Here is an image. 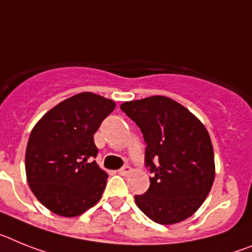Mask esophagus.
I'll list each match as a JSON object with an SVG mask.
<instances>
[{
	"instance_id": "obj_1",
	"label": "esophagus",
	"mask_w": 252,
	"mask_h": 252,
	"mask_svg": "<svg viewBox=\"0 0 252 252\" xmlns=\"http://www.w3.org/2000/svg\"><path fill=\"white\" fill-rule=\"evenodd\" d=\"M118 172H119V175H122V176H126V175H129L130 172H132V167H130V166H128V165H126V166H123V167L120 168Z\"/></svg>"
}]
</instances>
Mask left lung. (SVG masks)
<instances>
[{
	"label": "left lung",
	"mask_w": 252,
	"mask_h": 252,
	"mask_svg": "<svg viewBox=\"0 0 252 252\" xmlns=\"http://www.w3.org/2000/svg\"><path fill=\"white\" fill-rule=\"evenodd\" d=\"M120 109L141 128L153 178L135 204L153 222L174 224L198 211L213 185L209 133L194 114L166 96L126 101Z\"/></svg>",
	"instance_id": "8db88e82"
}]
</instances>
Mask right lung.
<instances>
[{
    "label": "right lung",
    "mask_w": 252,
    "mask_h": 252,
    "mask_svg": "<svg viewBox=\"0 0 252 252\" xmlns=\"http://www.w3.org/2000/svg\"><path fill=\"white\" fill-rule=\"evenodd\" d=\"M115 102L93 93L63 100L35 124L26 146L25 171L39 202L61 217H77L99 202L108 174L94 134Z\"/></svg>",
    "instance_id": "right-lung-1"
}]
</instances>
